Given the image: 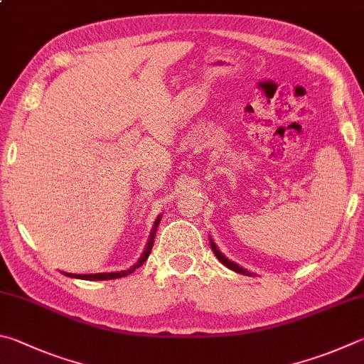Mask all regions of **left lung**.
Instances as JSON below:
<instances>
[{
	"label": "left lung",
	"instance_id": "obj_1",
	"mask_svg": "<svg viewBox=\"0 0 364 364\" xmlns=\"http://www.w3.org/2000/svg\"><path fill=\"white\" fill-rule=\"evenodd\" d=\"M211 250H213V253H215V256L218 257V259H220L224 266L226 267H229L230 270H234V272H239V274H243V275H251V272H248V270H245V269H242L240 266H237L235 262H232V261H229L226 256H224L220 250L216 248V245L213 242H211Z\"/></svg>",
	"mask_w": 364,
	"mask_h": 364
}]
</instances>
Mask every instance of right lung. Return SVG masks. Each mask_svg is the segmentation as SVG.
I'll return each instance as SVG.
<instances>
[{"mask_svg":"<svg viewBox=\"0 0 364 364\" xmlns=\"http://www.w3.org/2000/svg\"><path fill=\"white\" fill-rule=\"evenodd\" d=\"M154 224H156L154 228H157V224H159V220H157ZM154 237H156V229L153 230V234H151V239H149V242H148L146 251H144V253H143L141 259L138 261V262L135 264V266L132 267V269H129V270H121V272H109V274H89V275H79V274H65V272H63V274H65V275H68V277H75V279H82V280H113V279H121V277H125V275H129V274L134 272V270H135L136 267L143 266V262L148 259V256H149V253H151V248H153Z\"/></svg>","mask_w":364,"mask_h":364,"instance_id":"1","label":"right lung"}]
</instances>
